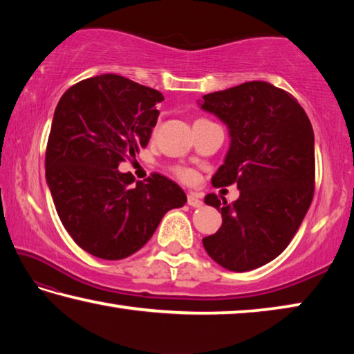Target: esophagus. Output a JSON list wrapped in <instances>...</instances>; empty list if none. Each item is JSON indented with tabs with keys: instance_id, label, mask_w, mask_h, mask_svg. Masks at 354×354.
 <instances>
[{
	"instance_id": "obj_1",
	"label": "esophagus",
	"mask_w": 354,
	"mask_h": 354,
	"mask_svg": "<svg viewBox=\"0 0 354 354\" xmlns=\"http://www.w3.org/2000/svg\"><path fill=\"white\" fill-rule=\"evenodd\" d=\"M187 203H189V206H192V207H201L203 206V200L195 194L187 195Z\"/></svg>"
}]
</instances>
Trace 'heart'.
<instances>
[{"label":"heart","mask_w":354,"mask_h":354,"mask_svg":"<svg viewBox=\"0 0 354 354\" xmlns=\"http://www.w3.org/2000/svg\"><path fill=\"white\" fill-rule=\"evenodd\" d=\"M196 122H203V118L196 120ZM175 173L179 179H183V181H185V183H192L195 179V173L189 169H184V167H178Z\"/></svg>","instance_id":"obj_1"}]
</instances>
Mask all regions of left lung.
I'll list each match as a JSON object with an SVG mask.
<instances>
[{"label":"left lung","instance_id":"8db88e82","mask_svg":"<svg viewBox=\"0 0 354 354\" xmlns=\"http://www.w3.org/2000/svg\"><path fill=\"white\" fill-rule=\"evenodd\" d=\"M201 107L223 120L231 136L212 185L241 190L234 205L206 195L223 223L203 245L227 270H253L283 253L313 203V124L293 95L263 81L207 93Z\"/></svg>","mask_w":354,"mask_h":354}]
</instances>
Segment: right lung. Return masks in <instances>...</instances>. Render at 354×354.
I'll list each match as a JSON object with an SVG mask.
<instances>
[{"instance_id":"add662e5","label":"right lung","mask_w":354,"mask_h":354,"mask_svg":"<svg viewBox=\"0 0 354 354\" xmlns=\"http://www.w3.org/2000/svg\"><path fill=\"white\" fill-rule=\"evenodd\" d=\"M162 93L118 75L87 77L59 100L45 175L62 225L92 256L124 259L145 245L170 209L187 201L171 179L137 181L118 165L148 145Z\"/></svg>"}]
</instances>
